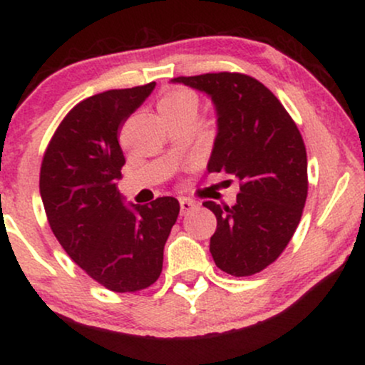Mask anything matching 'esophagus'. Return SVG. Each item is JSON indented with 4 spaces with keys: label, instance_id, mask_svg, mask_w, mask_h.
<instances>
[{
    "label": "esophagus",
    "instance_id": "1",
    "mask_svg": "<svg viewBox=\"0 0 365 365\" xmlns=\"http://www.w3.org/2000/svg\"><path fill=\"white\" fill-rule=\"evenodd\" d=\"M192 209H195V202H194V200L185 199V197H182V199H180V211H182V215H183V216L188 215V212H190Z\"/></svg>",
    "mask_w": 365,
    "mask_h": 365
}]
</instances>
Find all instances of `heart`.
I'll return each mask as SVG.
<instances>
[{
  "mask_svg": "<svg viewBox=\"0 0 365 365\" xmlns=\"http://www.w3.org/2000/svg\"><path fill=\"white\" fill-rule=\"evenodd\" d=\"M185 108H197L195 94L188 89H173L166 92L158 103L159 113L178 111V110H185Z\"/></svg>",
  "mask_w": 365,
  "mask_h": 365,
  "instance_id": "b5f03b06",
  "label": "heart"
}]
</instances>
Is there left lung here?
<instances>
[{
	"instance_id": "8db88e82",
	"label": "left lung",
	"mask_w": 365,
	"mask_h": 365,
	"mask_svg": "<svg viewBox=\"0 0 365 365\" xmlns=\"http://www.w3.org/2000/svg\"><path fill=\"white\" fill-rule=\"evenodd\" d=\"M211 98L217 133L207 171L240 182L233 206L206 200L217 226L211 237L216 266L250 276L279 257L300 223L307 199V153L295 121L278 98L244 73L177 77Z\"/></svg>"
}]
</instances>
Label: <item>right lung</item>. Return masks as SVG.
<instances>
[{
	"label": "right lung",
	"mask_w": 365,
	"mask_h": 365,
	"mask_svg": "<svg viewBox=\"0 0 365 365\" xmlns=\"http://www.w3.org/2000/svg\"><path fill=\"white\" fill-rule=\"evenodd\" d=\"M156 87L115 89L78 103L54 132L41 166L39 190L54 237L75 264L111 292H139L163 269V250L180 204L158 197L125 204L118 135Z\"/></svg>",
	"instance_id": "obj_1"
}]
</instances>
